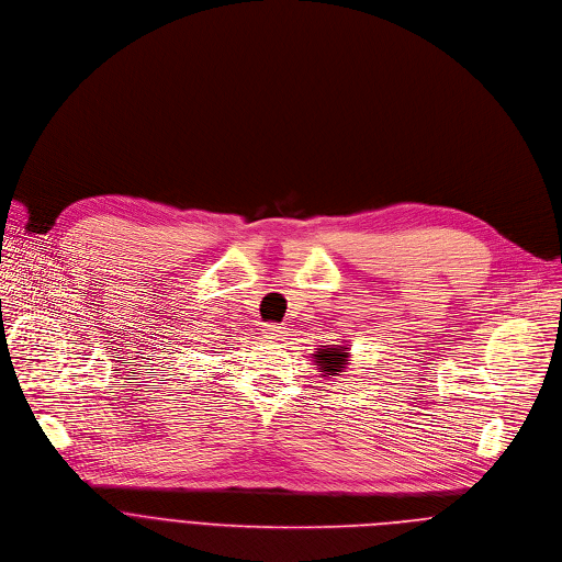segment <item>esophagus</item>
Masks as SVG:
<instances>
[{
    "mask_svg": "<svg viewBox=\"0 0 562 562\" xmlns=\"http://www.w3.org/2000/svg\"><path fill=\"white\" fill-rule=\"evenodd\" d=\"M263 334H266V339H279V336H281V327H279L277 323H268Z\"/></svg>",
    "mask_w": 562,
    "mask_h": 562,
    "instance_id": "34e87169",
    "label": "esophagus"
}]
</instances>
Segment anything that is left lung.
Wrapping results in <instances>:
<instances>
[{"instance_id":"1","label":"left lung","mask_w":562,"mask_h":562,"mask_svg":"<svg viewBox=\"0 0 562 562\" xmlns=\"http://www.w3.org/2000/svg\"><path fill=\"white\" fill-rule=\"evenodd\" d=\"M348 357H350V350L346 346H334V348L323 346V350H318L314 355L318 370L329 374V376L339 374L348 366Z\"/></svg>"}]
</instances>
